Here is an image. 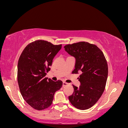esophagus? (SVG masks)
<instances>
[{
  "label": "esophagus",
  "mask_w": 128,
  "mask_h": 128,
  "mask_svg": "<svg viewBox=\"0 0 128 128\" xmlns=\"http://www.w3.org/2000/svg\"><path fill=\"white\" fill-rule=\"evenodd\" d=\"M68 84H69V83H66V82H63V84H62V86H67V85H68Z\"/></svg>",
  "instance_id": "esophagus-1"
}]
</instances>
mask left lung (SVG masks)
<instances>
[{"instance_id":"left-lung-1","label":"left lung","mask_w":128,"mask_h":128,"mask_svg":"<svg viewBox=\"0 0 128 128\" xmlns=\"http://www.w3.org/2000/svg\"><path fill=\"white\" fill-rule=\"evenodd\" d=\"M69 54L75 58L72 74L80 75L79 88L72 85L74 91L69 100L75 107L85 110L92 107L101 97L108 77V65L102 52L97 46L80 42L64 46Z\"/></svg>"}]
</instances>
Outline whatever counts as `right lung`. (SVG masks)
<instances>
[{
	"mask_svg": "<svg viewBox=\"0 0 128 128\" xmlns=\"http://www.w3.org/2000/svg\"><path fill=\"white\" fill-rule=\"evenodd\" d=\"M61 47V44L54 45L37 40L27 45L19 58V88L24 100L34 109L43 110L51 106L55 92L62 86L61 80L54 82L45 77L53 58Z\"/></svg>",
	"mask_w": 128,
	"mask_h": 128,
	"instance_id": "obj_1",
	"label": "right lung"
}]
</instances>
